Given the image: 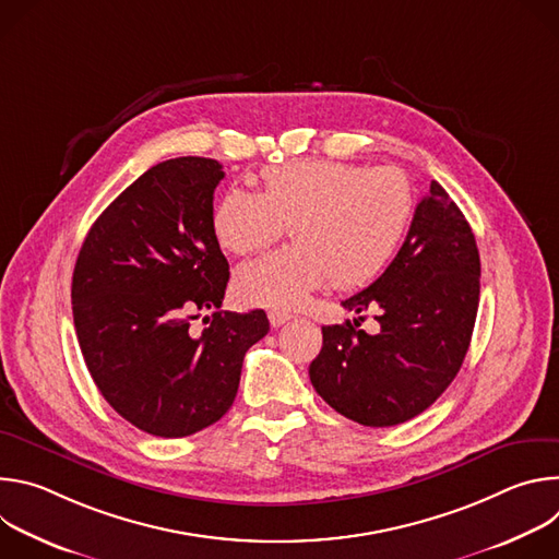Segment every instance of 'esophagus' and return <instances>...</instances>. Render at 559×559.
I'll return each instance as SVG.
<instances>
[{"label":"esophagus","instance_id":"obj_1","mask_svg":"<svg viewBox=\"0 0 559 559\" xmlns=\"http://www.w3.org/2000/svg\"><path fill=\"white\" fill-rule=\"evenodd\" d=\"M267 318H270V325L272 328H281V325H285L289 318H292V313H287V311H278V309H272L270 313H267Z\"/></svg>","mask_w":559,"mask_h":559}]
</instances>
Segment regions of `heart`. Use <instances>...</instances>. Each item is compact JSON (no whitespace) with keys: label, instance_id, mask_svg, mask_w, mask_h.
<instances>
[{"label":"heart","instance_id":"b5f03b06","mask_svg":"<svg viewBox=\"0 0 559 559\" xmlns=\"http://www.w3.org/2000/svg\"><path fill=\"white\" fill-rule=\"evenodd\" d=\"M261 194L229 190L212 212L216 243L252 254L289 223L296 243L234 274L243 305L294 309L330 278L341 289L371 283L393 259L416 199L397 168H362L336 158H300L261 173Z\"/></svg>","mask_w":559,"mask_h":559}]
</instances>
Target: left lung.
I'll use <instances>...</instances> for the list:
<instances>
[{"label": "left lung", "mask_w": 559, "mask_h": 559, "mask_svg": "<svg viewBox=\"0 0 559 559\" xmlns=\"http://www.w3.org/2000/svg\"><path fill=\"white\" fill-rule=\"evenodd\" d=\"M480 254L460 207L438 181L418 203L403 248L362 292L343 300L356 313L378 309V334L354 323L323 328L309 378L323 401L365 427H393L431 407L466 356Z\"/></svg>", "instance_id": "1"}]
</instances>
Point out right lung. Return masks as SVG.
Segmentation results:
<instances>
[{"instance_id": "right-lung-1", "label": "right lung", "mask_w": 559, "mask_h": 559, "mask_svg": "<svg viewBox=\"0 0 559 559\" xmlns=\"http://www.w3.org/2000/svg\"><path fill=\"white\" fill-rule=\"evenodd\" d=\"M223 166L179 156L152 166L93 223L72 274V318L110 407L158 438L192 436L231 407L263 309L221 311L229 265L212 234ZM212 308L201 335L189 321Z\"/></svg>"}]
</instances>
